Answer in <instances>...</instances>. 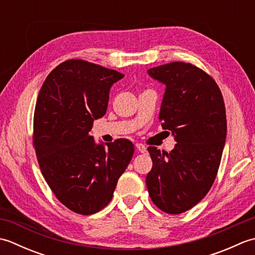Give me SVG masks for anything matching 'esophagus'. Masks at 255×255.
<instances>
[{"mask_svg":"<svg viewBox=\"0 0 255 255\" xmlns=\"http://www.w3.org/2000/svg\"><path fill=\"white\" fill-rule=\"evenodd\" d=\"M136 149L139 151L140 153H145L147 152V147L142 143H136Z\"/></svg>","mask_w":255,"mask_h":255,"instance_id":"esophagus-1","label":"esophagus"}]
</instances>
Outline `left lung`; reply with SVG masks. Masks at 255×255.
I'll use <instances>...</instances> for the list:
<instances>
[{"mask_svg":"<svg viewBox=\"0 0 255 255\" xmlns=\"http://www.w3.org/2000/svg\"><path fill=\"white\" fill-rule=\"evenodd\" d=\"M148 73L166 86L159 119L176 144L170 153L148 148L152 169L145 184L156 207L182 214L207 195L217 175L227 136L225 102L215 80L192 63H166Z\"/></svg>","mask_w":255,"mask_h":255,"instance_id":"left-lung-1","label":"left lung"}]
</instances>
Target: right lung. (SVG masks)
Listing matches in <instances>:
<instances>
[{
	"label": "right lung",
	"instance_id": "obj_1",
	"mask_svg": "<svg viewBox=\"0 0 255 255\" xmlns=\"http://www.w3.org/2000/svg\"><path fill=\"white\" fill-rule=\"evenodd\" d=\"M116 70L81 59L59 64L48 75L36 102L34 143L38 163L59 202L92 215L111 202L118 178L133 154L128 139L96 144L94 119L105 115Z\"/></svg>",
	"mask_w": 255,
	"mask_h": 255
}]
</instances>
